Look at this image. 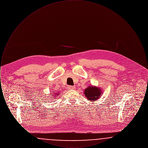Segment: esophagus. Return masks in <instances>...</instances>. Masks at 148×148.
I'll return each mask as SVG.
<instances>
[{
	"label": "esophagus",
	"instance_id": "esophagus-1",
	"mask_svg": "<svg viewBox=\"0 0 148 148\" xmlns=\"http://www.w3.org/2000/svg\"><path fill=\"white\" fill-rule=\"evenodd\" d=\"M69 90H73V89H75V86H68V88H67Z\"/></svg>",
	"mask_w": 148,
	"mask_h": 148
}]
</instances>
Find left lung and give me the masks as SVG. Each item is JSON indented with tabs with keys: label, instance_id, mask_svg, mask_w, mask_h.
<instances>
[{
	"label": "left lung",
	"instance_id": "obj_1",
	"mask_svg": "<svg viewBox=\"0 0 148 148\" xmlns=\"http://www.w3.org/2000/svg\"><path fill=\"white\" fill-rule=\"evenodd\" d=\"M102 92L98 88L89 86L84 90V95L89 100L95 101L101 95Z\"/></svg>",
	"mask_w": 148,
	"mask_h": 148
}]
</instances>
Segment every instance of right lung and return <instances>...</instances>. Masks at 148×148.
<instances>
[{
  "label": "right lung",
  "instance_id": "right-lung-1",
  "mask_svg": "<svg viewBox=\"0 0 148 148\" xmlns=\"http://www.w3.org/2000/svg\"><path fill=\"white\" fill-rule=\"evenodd\" d=\"M54 92L55 93L54 94H53V92L51 95H53V96H55V97H53V98H54L55 97H58V96H56V95H59V94H60V92H58V91H56V92Z\"/></svg>",
  "mask_w": 148,
  "mask_h": 148
}]
</instances>
